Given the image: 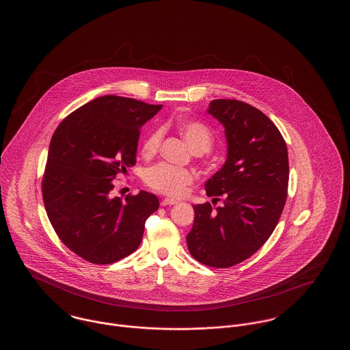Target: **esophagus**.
<instances>
[{
  "mask_svg": "<svg viewBox=\"0 0 350 350\" xmlns=\"http://www.w3.org/2000/svg\"><path fill=\"white\" fill-rule=\"evenodd\" d=\"M178 203L176 200H172V198H165V200H161V206H169V204H176Z\"/></svg>",
  "mask_w": 350,
  "mask_h": 350,
  "instance_id": "1",
  "label": "esophagus"
}]
</instances>
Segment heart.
Instances as JSON below:
<instances>
[{"label":"heart","instance_id":"heart-1","mask_svg":"<svg viewBox=\"0 0 350 350\" xmlns=\"http://www.w3.org/2000/svg\"><path fill=\"white\" fill-rule=\"evenodd\" d=\"M180 133L186 140L187 146L194 152H206L210 150L214 142L211 130L196 120L180 119L176 123ZM163 130L157 129L150 133L144 142L143 150L146 153H154L159 150L163 140ZM194 181V173L186 167H174L167 163L157 164L150 167L146 173V183L153 190L163 193L169 197H181L186 189Z\"/></svg>","mask_w":350,"mask_h":350}]
</instances>
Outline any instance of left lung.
I'll use <instances>...</instances> for the list:
<instances>
[{
    "label": "left lung",
    "mask_w": 350,
    "mask_h": 350,
    "mask_svg": "<svg viewBox=\"0 0 350 350\" xmlns=\"http://www.w3.org/2000/svg\"><path fill=\"white\" fill-rule=\"evenodd\" d=\"M207 113L224 126L227 160L206 183L213 210L193 204L186 236L190 254L207 267H230L250 258L274 231L287 198L288 154L282 135L258 109L236 100H214Z\"/></svg>",
    "instance_id": "1"
}]
</instances>
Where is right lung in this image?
<instances>
[{
  "instance_id": "add662e5",
  "label": "right lung",
  "mask_w": 350,
  "mask_h": 350,
  "mask_svg": "<svg viewBox=\"0 0 350 350\" xmlns=\"http://www.w3.org/2000/svg\"><path fill=\"white\" fill-rule=\"evenodd\" d=\"M161 107L103 96L69 114L51 139L44 207L59 239L92 264H113L137 250L146 220L159 208L148 191L122 200L111 190L136 163L142 126Z\"/></svg>"
}]
</instances>
